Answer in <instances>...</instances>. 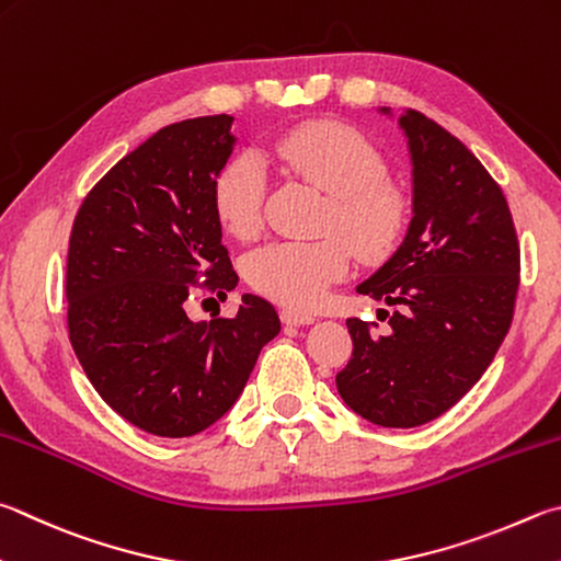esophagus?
I'll list each match as a JSON object with an SVG mask.
<instances>
[{
	"instance_id": "1",
	"label": "esophagus",
	"mask_w": 561,
	"mask_h": 561,
	"mask_svg": "<svg viewBox=\"0 0 561 561\" xmlns=\"http://www.w3.org/2000/svg\"><path fill=\"white\" fill-rule=\"evenodd\" d=\"M279 316H282V321L287 323V325H307V323H313V313L301 311V309H282Z\"/></svg>"
}]
</instances>
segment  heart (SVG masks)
<instances>
[{"label":"heart","mask_w":561,"mask_h":561,"mask_svg":"<svg viewBox=\"0 0 561 561\" xmlns=\"http://www.w3.org/2000/svg\"><path fill=\"white\" fill-rule=\"evenodd\" d=\"M272 154L294 176L329 193L323 230L343 234L363 260L392 248L404 222V198L385 179V157L363 131L335 119L304 122L274 137ZM262 203L260 161L248 154L228 161L213 188L222 228L240 240L254 238L262 228ZM342 239L267 242L248 257L245 277L284 307H313L331 284L348 274L351 248Z\"/></svg>","instance_id":"b5f03b06"}]
</instances>
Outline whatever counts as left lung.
<instances>
[{"mask_svg":"<svg viewBox=\"0 0 561 561\" xmlns=\"http://www.w3.org/2000/svg\"><path fill=\"white\" fill-rule=\"evenodd\" d=\"M400 127L412 157V222L358 287L394 307L380 309L390 331L345 321L353 355L335 387L363 420L410 430L451 410L495 358L513 321L520 245L501 186L451 131L416 110Z\"/></svg>","mask_w":561,"mask_h":561,"instance_id":"left-lung-1","label":"left lung"}]
</instances>
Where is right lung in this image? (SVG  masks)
Returning a JSON list of instances; mask_svg holds the SVG:
<instances>
[{"mask_svg":"<svg viewBox=\"0 0 561 561\" xmlns=\"http://www.w3.org/2000/svg\"><path fill=\"white\" fill-rule=\"evenodd\" d=\"M230 125L210 115L159 129L95 183L70 230V345L112 410L169 439L218 422L282 329L254 294L232 319L193 323L183 309L196 287L226 297L238 284L213 206Z\"/></svg>","mask_w":561,"mask_h":561,"instance_id":"right-lung-1","label":"right lung"}]
</instances>
